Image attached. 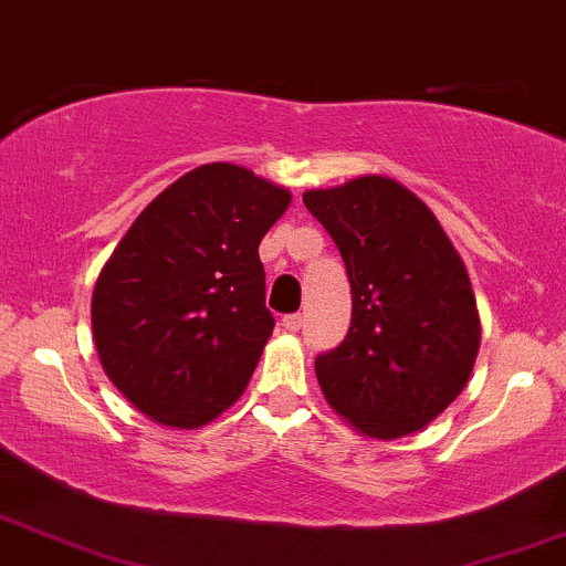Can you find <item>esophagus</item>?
<instances>
[{"mask_svg": "<svg viewBox=\"0 0 566 566\" xmlns=\"http://www.w3.org/2000/svg\"><path fill=\"white\" fill-rule=\"evenodd\" d=\"M282 325H284V331H290V333H297L303 327V316L301 314H287L282 319Z\"/></svg>", "mask_w": 566, "mask_h": 566, "instance_id": "obj_1", "label": "esophagus"}]
</instances>
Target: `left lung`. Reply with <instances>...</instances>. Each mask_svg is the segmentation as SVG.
<instances>
[{
  "mask_svg": "<svg viewBox=\"0 0 566 566\" xmlns=\"http://www.w3.org/2000/svg\"><path fill=\"white\" fill-rule=\"evenodd\" d=\"M352 284V327L314 363L327 402L370 438L427 427L468 384L481 344L475 295L424 201L389 177L306 190Z\"/></svg>",
  "mask_w": 566,
  "mask_h": 566,
  "instance_id": "8db88e82",
  "label": "left lung"
}]
</instances>
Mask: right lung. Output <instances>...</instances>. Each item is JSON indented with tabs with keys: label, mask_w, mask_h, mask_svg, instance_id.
<instances>
[{
	"label": "right lung",
	"mask_w": 566,
	"mask_h": 566,
	"mask_svg": "<svg viewBox=\"0 0 566 566\" xmlns=\"http://www.w3.org/2000/svg\"><path fill=\"white\" fill-rule=\"evenodd\" d=\"M290 192L233 164L198 166L145 209L96 279L93 340L109 381L192 430L239 400L273 333L258 247Z\"/></svg>",
	"instance_id": "add662e5"
}]
</instances>
